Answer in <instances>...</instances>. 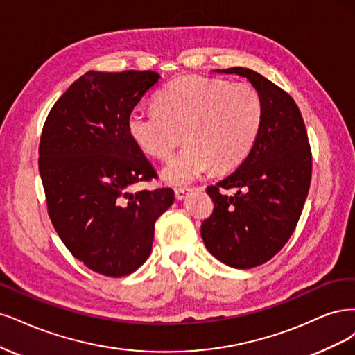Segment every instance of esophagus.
Masks as SVG:
<instances>
[{"label": "esophagus", "instance_id": "1", "mask_svg": "<svg viewBox=\"0 0 355 355\" xmlns=\"http://www.w3.org/2000/svg\"><path fill=\"white\" fill-rule=\"evenodd\" d=\"M190 189H175V199L177 200H184L189 194H190Z\"/></svg>", "mask_w": 355, "mask_h": 355}]
</instances>
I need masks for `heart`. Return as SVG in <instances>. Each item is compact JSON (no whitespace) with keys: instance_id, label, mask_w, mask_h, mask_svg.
<instances>
[{"instance_id":"heart-1","label":"heart","mask_w":355,"mask_h":355,"mask_svg":"<svg viewBox=\"0 0 355 355\" xmlns=\"http://www.w3.org/2000/svg\"><path fill=\"white\" fill-rule=\"evenodd\" d=\"M157 107H134L128 132L141 150L157 159L173 153L182 132L187 144L164 166L162 177L173 186H189L214 165L230 169L252 150L264 106L250 84L187 75L157 94Z\"/></svg>"}]
</instances>
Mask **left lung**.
I'll return each instance as SVG.
<instances>
[{"label":"left lung","mask_w":355,"mask_h":355,"mask_svg":"<svg viewBox=\"0 0 355 355\" xmlns=\"http://www.w3.org/2000/svg\"><path fill=\"white\" fill-rule=\"evenodd\" d=\"M246 78L261 96L258 139L234 173L209 186L214 212L200 227L203 243L223 264L246 270L264 264L292 236L311 182V150L293 98L248 67L215 69ZM236 188L227 195L222 189Z\"/></svg>","instance_id":"1"}]
</instances>
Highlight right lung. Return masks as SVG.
I'll return each instance as SVG.
<instances>
[{
    "mask_svg": "<svg viewBox=\"0 0 355 355\" xmlns=\"http://www.w3.org/2000/svg\"><path fill=\"white\" fill-rule=\"evenodd\" d=\"M157 81L152 71H89L55 101L42 128L38 165L51 223L76 259L107 277L144 264L155 223L174 202L168 187L130 191L156 177L127 122Z\"/></svg>",
    "mask_w": 355,
    "mask_h": 355,
    "instance_id": "1",
    "label": "right lung"
}]
</instances>
